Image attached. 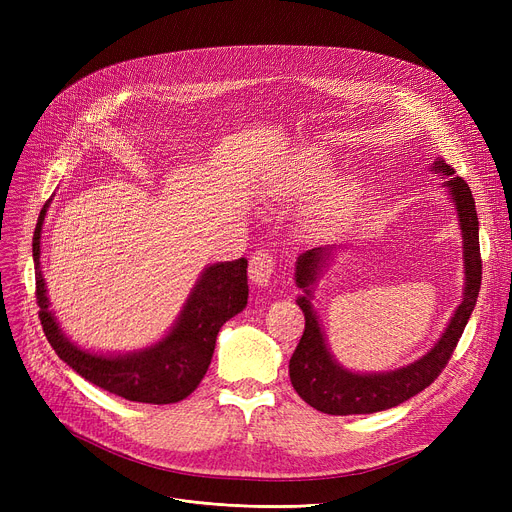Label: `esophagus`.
<instances>
[{"instance_id": "obj_1", "label": "esophagus", "mask_w": 512, "mask_h": 512, "mask_svg": "<svg viewBox=\"0 0 512 512\" xmlns=\"http://www.w3.org/2000/svg\"><path fill=\"white\" fill-rule=\"evenodd\" d=\"M276 272V259L267 251H255L249 259V278L257 286H267Z\"/></svg>"}]
</instances>
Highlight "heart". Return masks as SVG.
<instances>
[{"mask_svg":"<svg viewBox=\"0 0 512 512\" xmlns=\"http://www.w3.org/2000/svg\"><path fill=\"white\" fill-rule=\"evenodd\" d=\"M326 168L315 155H303L297 161L280 172L270 186L265 188L263 201L265 203H280V201H288L294 197H303L313 193L315 188H319L321 184L326 182ZM346 207V197H330L326 201H321L315 209V213L319 218H336L340 215V211Z\"/></svg>","mask_w":512,"mask_h":512,"instance_id":"1","label":"heart"}]
</instances>
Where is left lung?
Returning <instances> with one entry per match:
<instances>
[{
	"instance_id": "obj_1",
	"label": "left lung",
	"mask_w": 512,
	"mask_h": 512,
	"mask_svg": "<svg viewBox=\"0 0 512 512\" xmlns=\"http://www.w3.org/2000/svg\"><path fill=\"white\" fill-rule=\"evenodd\" d=\"M434 170L446 180L448 191L454 199L456 211H459L461 230L465 238V299L454 311V317L438 344L423 355L419 361L390 371V373H353L342 369L330 355L324 334L319 330L317 315L311 307V284L315 282L330 249L317 247L303 253L297 261V284L305 290V297H299L297 303L305 313V332L290 357V382L297 394L313 409L328 415H367L392 409L400 402L425 390L448 365L456 344H459L467 321L475 309L477 294L481 286V253H479V220L475 211V199L471 195L469 184L454 176V168L436 161Z\"/></svg>"
}]
</instances>
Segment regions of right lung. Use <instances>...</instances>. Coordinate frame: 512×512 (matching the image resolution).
Returning a JSON list of instances; mask_svg holds the SVG:
<instances>
[{
  "mask_svg": "<svg viewBox=\"0 0 512 512\" xmlns=\"http://www.w3.org/2000/svg\"><path fill=\"white\" fill-rule=\"evenodd\" d=\"M45 211L47 205L41 209L33 234V259L39 319L53 351L87 382L126 400L170 405L195 392L211 363L220 328L247 305V259L240 257L209 265L188 297L172 332L147 351L124 357L93 355L80 351L64 338L49 311L45 280L39 267Z\"/></svg>",
  "mask_w": 512,
  "mask_h": 512,
  "instance_id": "1",
  "label": "right lung"
}]
</instances>
